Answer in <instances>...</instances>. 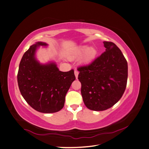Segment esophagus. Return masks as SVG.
<instances>
[{
  "mask_svg": "<svg viewBox=\"0 0 149 149\" xmlns=\"http://www.w3.org/2000/svg\"><path fill=\"white\" fill-rule=\"evenodd\" d=\"M78 74H79V72H78V71H77V70H75V71H74V75H75L76 78H77V79L78 78Z\"/></svg>",
  "mask_w": 149,
  "mask_h": 149,
  "instance_id": "34e87169",
  "label": "esophagus"
}]
</instances>
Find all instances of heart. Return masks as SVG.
<instances>
[{"instance_id":"b5f03b06","label":"heart","mask_w":149,"mask_h":149,"mask_svg":"<svg viewBox=\"0 0 149 149\" xmlns=\"http://www.w3.org/2000/svg\"><path fill=\"white\" fill-rule=\"evenodd\" d=\"M83 54H84L82 59L83 62L88 63L95 59L97 54V50L93 47H88L87 45H83L79 47L77 50V51L74 54V56H81Z\"/></svg>"}]
</instances>
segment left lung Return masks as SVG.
<instances>
[{
	"label": "left lung",
	"mask_w": 149,
	"mask_h": 149,
	"mask_svg": "<svg viewBox=\"0 0 149 149\" xmlns=\"http://www.w3.org/2000/svg\"><path fill=\"white\" fill-rule=\"evenodd\" d=\"M106 51L90 64L78 68L83 100L87 108L105 111L123 96L128 79V63L121 50L111 42H104Z\"/></svg>",
	"instance_id": "8db88e82"
}]
</instances>
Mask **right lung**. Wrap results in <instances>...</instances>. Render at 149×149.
Returning a JSON list of instances; mask_svg holds the SVG:
<instances>
[{
    "instance_id": "right-lung-1",
    "label": "right lung",
    "mask_w": 149,
    "mask_h": 149,
    "mask_svg": "<svg viewBox=\"0 0 149 149\" xmlns=\"http://www.w3.org/2000/svg\"><path fill=\"white\" fill-rule=\"evenodd\" d=\"M38 42L24 54L17 72V83L24 100L35 110L43 113H54L62 109L65 97L75 80L74 70L59 71L55 63H40L35 57Z\"/></svg>"
}]
</instances>
